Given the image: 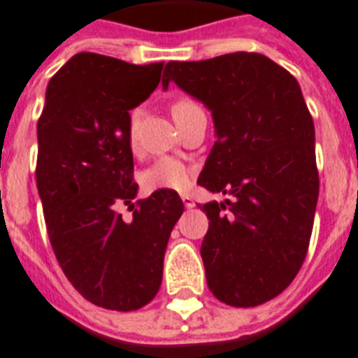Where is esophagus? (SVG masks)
<instances>
[{"label": "esophagus", "instance_id": "34e87169", "mask_svg": "<svg viewBox=\"0 0 358 358\" xmlns=\"http://www.w3.org/2000/svg\"><path fill=\"white\" fill-rule=\"evenodd\" d=\"M181 199H182V203H185V207H187V208H192L194 205H196V203H194L192 197L188 196V194H182Z\"/></svg>", "mask_w": 358, "mask_h": 358}]
</instances>
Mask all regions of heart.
Wrapping results in <instances>:
<instances>
[{
  "label": "heart",
  "instance_id": "obj_1",
  "mask_svg": "<svg viewBox=\"0 0 358 358\" xmlns=\"http://www.w3.org/2000/svg\"><path fill=\"white\" fill-rule=\"evenodd\" d=\"M197 105H194L192 101L188 99H181L177 101L173 107H171V114L177 116V114L185 113L188 108H194ZM136 124H138V114L133 113L129 120V138L131 144L134 145V136H136ZM142 187H144L145 192H162V190H168V192H185L190 182H192V171L185 162H181L179 159H173V157H164V159H159L157 162L145 168L142 171Z\"/></svg>",
  "mask_w": 358,
  "mask_h": 358
}]
</instances>
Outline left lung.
Masks as SVG:
<instances>
[{"mask_svg":"<svg viewBox=\"0 0 358 358\" xmlns=\"http://www.w3.org/2000/svg\"><path fill=\"white\" fill-rule=\"evenodd\" d=\"M170 81L213 114L216 142L197 182L233 197L199 207L210 220L207 285L225 305L257 307L294 281L307 255L320 192L313 116L296 77L260 53L170 61L162 88Z\"/></svg>","mask_w":358,"mask_h":358,"instance_id":"left-lung-1","label":"left lung"}]
</instances>
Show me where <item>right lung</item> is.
I'll return each instance as SVG.
<instances>
[{
  "label": "right lung",
  "mask_w": 358,
  "mask_h": 358,
  "mask_svg": "<svg viewBox=\"0 0 358 358\" xmlns=\"http://www.w3.org/2000/svg\"><path fill=\"white\" fill-rule=\"evenodd\" d=\"M162 62L129 64L77 53L51 77L36 125V187L51 248L77 292L129 313L159 292L162 262L185 205L177 192L133 199L129 110L161 83ZM125 202L134 220L115 208Z\"/></svg>",
  "instance_id": "add662e5"
}]
</instances>
